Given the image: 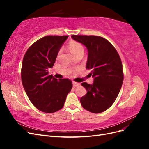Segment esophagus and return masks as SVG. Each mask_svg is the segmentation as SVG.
Listing matches in <instances>:
<instances>
[{"label": "esophagus", "instance_id": "esophagus-1", "mask_svg": "<svg viewBox=\"0 0 149 149\" xmlns=\"http://www.w3.org/2000/svg\"><path fill=\"white\" fill-rule=\"evenodd\" d=\"M80 84L78 83H76V82H73V87H77L78 86H79Z\"/></svg>", "mask_w": 149, "mask_h": 149}]
</instances>
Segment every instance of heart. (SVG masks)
<instances>
[{
	"label": "heart",
	"instance_id": "obj_1",
	"mask_svg": "<svg viewBox=\"0 0 149 149\" xmlns=\"http://www.w3.org/2000/svg\"><path fill=\"white\" fill-rule=\"evenodd\" d=\"M68 48L71 53L74 56L78 55V53L84 52V48L82 45L78 42L74 41V40H71L70 42L68 44Z\"/></svg>",
	"mask_w": 149,
	"mask_h": 149
}]
</instances>
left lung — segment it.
Wrapping results in <instances>:
<instances>
[{
  "label": "left lung",
  "instance_id": "8db88e82",
  "mask_svg": "<svg viewBox=\"0 0 149 149\" xmlns=\"http://www.w3.org/2000/svg\"><path fill=\"white\" fill-rule=\"evenodd\" d=\"M88 52L86 68L91 70L92 84L82 83L87 90L80 102L84 109L100 113L109 108L118 97L123 83V65L118 52L105 38L94 35H71Z\"/></svg>",
  "mask_w": 149,
  "mask_h": 149
}]
</instances>
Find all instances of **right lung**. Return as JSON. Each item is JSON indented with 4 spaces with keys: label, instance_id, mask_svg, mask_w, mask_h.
Returning a JSON list of instances; mask_svg holds the SVG:
<instances>
[{
    "label": "right lung",
    "instance_id": "add662e5",
    "mask_svg": "<svg viewBox=\"0 0 149 149\" xmlns=\"http://www.w3.org/2000/svg\"><path fill=\"white\" fill-rule=\"evenodd\" d=\"M68 36H46L29 47L22 61L21 78L30 101L40 111L53 113L63 107L73 87L68 79L48 74Z\"/></svg>",
    "mask_w": 149,
    "mask_h": 149
}]
</instances>
